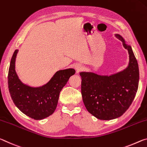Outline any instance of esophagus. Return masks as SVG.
<instances>
[{"label": "esophagus", "instance_id": "esophagus-1", "mask_svg": "<svg viewBox=\"0 0 147 147\" xmlns=\"http://www.w3.org/2000/svg\"><path fill=\"white\" fill-rule=\"evenodd\" d=\"M74 68H75L77 71H79L81 69H82V66H81V65L80 64H77V65H75Z\"/></svg>", "mask_w": 147, "mask_h": 147}]
</instances>
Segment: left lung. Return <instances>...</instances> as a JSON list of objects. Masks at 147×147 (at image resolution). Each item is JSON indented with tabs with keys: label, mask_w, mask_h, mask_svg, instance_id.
Wrapping results in <instances>:
<instances>
[{
	"label": "left lung",
	"mask_w": 147,
	"mask_h": 147,
	"mask_svg": "<svg viewBox=\"0 0 147 147\" xmlns=\"http://www.w3.org/2000/svg\"><path fill=\"white\" fill-rule=\"evenodd\" d=\"M115 36L128 50L129 63L126 69L111 76L80 72L81 94L86 109L100 120L108 121L122 116L130 106L138 91V63L131 47L121 35Z\"/></svg>",
	"instance_id": "8db88e82"
}]
</instances>
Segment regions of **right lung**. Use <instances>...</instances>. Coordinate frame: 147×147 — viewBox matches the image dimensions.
Here are the masks:
<instances>
[{"mask_svg":"<svg viewBox=\"0 0 147 147\" xmlns=\"http://www.w3.org/2000/svg\"><path fill=\"white\" fill-rule=\"evenodd\" d=\"M18 49L11 57L8 71L9 92L14 104L21 112L35 120H42L53 113L59 94L68 79L76 73L73 68L57 71L51 79L42 86L33 87L23 83L16 71Z\"/></svg>","mask_w":147,"mask_h":147,"instance_id":"obj_1","label":"right lung"}]
</instances>
